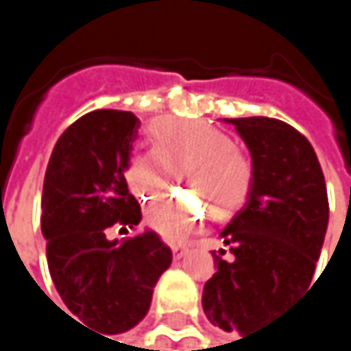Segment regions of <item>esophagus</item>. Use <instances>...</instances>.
<instances>
[{"instance_id":"obj_1","label":"esophagus","mask_w":351,"mask_h":351,"mask_svg":"<svg viewBox=\"0 0 351 351\" xmlns=\"http://www.w3.org/2000/svg\"><path fill=\"white\" fill-rule=\"evenodd\" d=\"M171 250H173V256H175L176 260L182 258V256L186 254V247H184V245H171Z\"/></svg>"}]
</instances>
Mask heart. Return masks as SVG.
<instances>
[{
  "label": "heart",
  "mask_w": 351,
  "mask_h": 351,
  "mask_svg": "<svg viewBox=\"0 0 351 351\" xmlns=\"http://www.w3.org/2000/svg\"><path fill=\"white\" fill-rule=\"evenodd\" d=\"M150 138L154 148L134 154L123 169V180L138 201H160L175 171H182L213 217H226L244 203L252 186V165L230 134L205 121L160 117L150 125ZM205 215L201 201L186 197L150 209L146 221L167 242H184Z\"/></svg>",
  "instance_id": "b5f03b06"
}]
</instances>
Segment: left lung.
I'll list each match as a JSON object with an SVG mask.
<instances>
[{
	"instance_id": "left-lung-1",
	"label": "left lung",
	"mask_w": 351,
	"mask_h": 351,
	"mask_svg": "<svg viewBox=\"0 0 351 351\" xmlns=\"http://www.w3.org/2000/svg\"><path fill=\"white\" fill-rule=\"evenodd\" d=\"M223 121L236 125L250 150L252 186L219 234L234 258L213 252L217 272L205 282L203 311L244 339L311 285L329 205L315 150L293 125L274 117Z\"/></svg>"
}]
</instances>
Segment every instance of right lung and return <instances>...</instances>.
<instances>
[{"label":"right lung","mask_w":351,"mask_h":351,"mask_svg":"<svg viewBox=\"0 0 351 351\" xmlns=\"http://www.w3.org/2000/svg\"><path fill=\"white\" fill-rule=\"evenodd\" d=\"M138 130L132 111H91L58 138L44 175L40 223L52 282L71 315L106 335L146 317L173 262L171 247L150 230L125 242L106 236L113 223L134 228L142 219L123 180Z\"/></svg>","instance_id":"add662e5"}]
</instances>
